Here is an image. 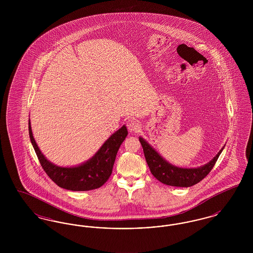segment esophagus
I'll list each match as a JSON object with an SVG mask.
<instances>
[{
  "label": "esophagus",
  "mask_w": 253,
  "mask_h": 253,
  "mask_svg": "<svg viewBox=\"0 0 253 253\" xmlns=\"http://www.w3.org/2000/svg\"><path fill=\"white\" fill-rule=\"evenodd\" d=\"M127 127L130 132H137L140 130V124L139 122L134 120V119H130L127 121Z\"/></svg>",
  "instance_id": "34e87169"
}]
</instances>
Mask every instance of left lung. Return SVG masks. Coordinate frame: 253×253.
<instances>
[{"instance_id": "obj_1", "label": "left lung", "mask_w": 253, "mask_h": 253, "mask_svg": "<svg viewBox=\"0 0 253 253\" xmlns=\"http://www.w3.org/2000/svg\"><path fill=\"white\" fill-rule=\"evenodd\" d=\"M139 141L143 148L145 158L152 174L161 183L173 187H191L204 179L215 165L218 157L224 149L222 148L212 160L202 167L183 169L174 167L168 163L142 137H139Z\"/></svg>"}]
</instances>
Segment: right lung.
I'll return each mask as SVG.
<instances>
[{
  "label": "right lung",
  "mask_w": 253,
  "mask_h": 253,
  "mask_svg": "<svg viewBox=\"0 0 253 253\" xmlns=\"http://www.w3.org/2000/svg\"><path fill=\"white\" fill-rule=\"evenodd\" d=\"M28 131L38 159L50 179L60 188L74 192L95 190L108 180L118 151L128 134L126 127H121L109 137L96 155L84 164L73 168H62L49 162L42 154L33 137L30 121L28 123Z\"/></svg>",
  "instance_id": "add662e5"
}]
</instances>
